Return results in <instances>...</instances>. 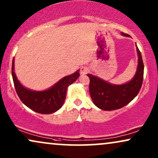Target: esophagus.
Listing matches in <instances>:
<instances>
[{"instance_id": "34e87169", "label": "esophagus", "mask_w": 158, "mask_h": 158, "mask_svg": "<svg viewBox=\"0 0 158 158\" xmlns=\"http://www.w3.org/2000/svg\"><path fill=\"white\" fill-rule=\"evenodd\" d=\"M89 72V69L87 67L83 66L80 69V73L81 75H85Z\"/></svg>"}]
</instances>
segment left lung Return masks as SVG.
Here are the masks:
<instances>
[{
    "label": "left lung",
    "mask_w": 158,
    "mask_h": 158,
    "mask_svg": "<svg viewBox=\"0 0 158 158\" xmlns=\"http://www.w3.org/2000/svg\"><path fill=\"white\" fill-rule=\"evenodd\" d=\"M123 36L129 35L121 33ZM136 46L138 65L136 72L131 81L123 85H113L101 78L87 73L89 78V94L94 104L104 111L119 109L131 102L138 95L142 85L143 63L141 54Z\"/></svg>",
    "instance_id": "8db88e82"
}]
</instances>
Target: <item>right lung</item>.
Returning <instances> with one entry per match:
<instances>
[{
    "label": "right lung",
    "mask_w": 158,
    "mask_h": 158,
    "mask_svg": "<svg viewBox=\"0 0 158 158\" xmlns=\"http://www.w3.org/2000/svg\"><path fill=\"white\" fill-rule=\"evenodd\" d=\"M79 70L72 74L62 78L49 89L35 91L26 88L19 82L15 73V57L12 60L11 73L14 85L22 102L35 112L49 114L55 112L62 107L65 99L68 87L79 77Z\"/></svg>",
    "instance_id": "add662e5"
}]
</instances>
